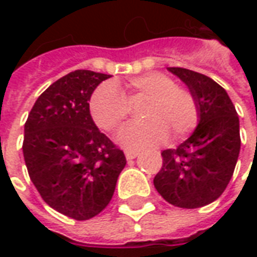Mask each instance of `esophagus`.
<instances>
[{
    "instance_id": "34e87169",
    "label": "esophagus",
    "mask_w": 257,
    "mask_h": 257,
    "mask_svg": "<svg viewBox=\"0 0 257 257\" xmlns=\"http://www.w3.org/2000/svg\"><path fill=\"white\" fill-rule=\"evenodd\" d=\"M138 156H139V153H138V151L125 150V157H126V160H134V158H136Z\"/></svg>"
}]
</instances>
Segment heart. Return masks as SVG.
<instances>
[{
  "label": "heart",
  "instance_id": "1",
  "mask_svg": "<svg viewBox=\"0 0 257 257\" xmlns=\"http://www.w3.org/2000/svg\"><path fill=\"white\" fill-rule=\"evenodd\" d=\"M139 99H147L140 111L145 121L129 125L118 136L129 149L157 147L167 140L168 132L172 139H182L198 125L199 107L193 92L162 73L131 78L126 82V96L115 84L103 82L90 95L89 112L99 128L117 132L128 118L129 103Z\"/></svg>",
  "mask_w": 257,
  "mask_h": 257
}]
</instances>
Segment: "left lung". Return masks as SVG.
<instances>
[{"label":"left lung","mask_w":257,"mask_h":257,"mask_svg":"<svg viewBox=\"0 0 257 257\" xmlns=\"http://www.w3.org/2000/svg\"><path fill=\"white\" fill-rule=\"evenodd\" d=\"M198 101L199 123L189 139L161 153L154 187L173 206L195 209L226 190L241 149L239 119L227 92L204 74L169 67Z\"/></svg>","instance_id":"obj_1"}]
</instances>
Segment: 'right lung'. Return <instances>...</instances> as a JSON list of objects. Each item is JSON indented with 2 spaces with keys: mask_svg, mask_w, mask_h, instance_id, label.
Here are the masks:
<instances>
[{
  "mask_svg": "<svg viewBox=\"0 0 257 257\" xmlns=\"http://www.w3.org/2000/svg\"><path fill=\"white\" fill-rule=\"evenodd\" d=\"M111 75L75 70L42 92L25 123L23 156L29 176L51 208L88 220L110 204L126 165L121 149L101 134L89 97Z\"/></svg>",
  "mask_w": 257,
  "mask_h": 257,
  "instance_id": "1",
  "label": "right lung"
}]
</instances>
